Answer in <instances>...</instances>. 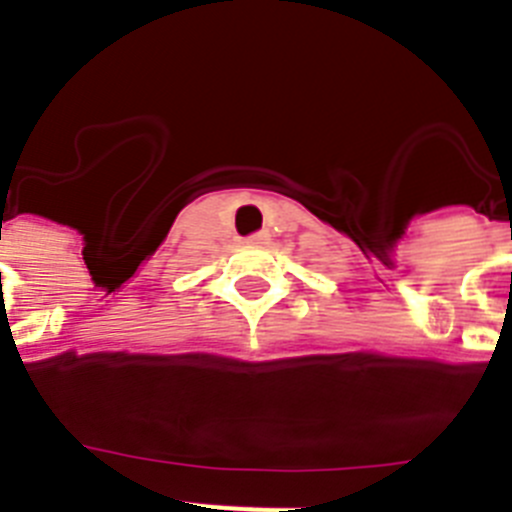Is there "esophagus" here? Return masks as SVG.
<instances>
[{
    "mask_svg": "<svg viewBox=\"0 0 512 512\" xmlns=\"http://www.w3.org/2000/svg\"><path fill=\"white\" fill-rule=\"evenodd\" d=\"M269 241H271L269 230H259V233H253V235H248V238H246L248 246H266Z\"/></svg>",
    "mask_w": 512,
    "mask_h": 512,
    "instance_id": "esophagus-1",
    "label": "esophagus"
}]
</instances>
